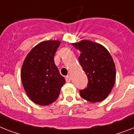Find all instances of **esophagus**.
Masks as SVG:
<instances>
[{
  "instance_id": "1",
  "label": "esophagus",
  "mask_w": 134,
  "mask_h": 134,
  "mask_svg": "<svg viewBox=\"0 0 134 134\" xmlns=\"http://www.w3.org/2000/svg\"><path fill=\"white\" fill-rule=\"evenodd\" d=\"M65 80H66V82H69L71 81V76L69 75H67V76L65 77Z\"/></svg>"
}]
</instances>
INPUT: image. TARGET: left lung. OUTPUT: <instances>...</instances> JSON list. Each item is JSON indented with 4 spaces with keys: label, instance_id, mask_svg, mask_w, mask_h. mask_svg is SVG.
<instances>
[{
    "label": "left lung",
    "instance_id": "8db88e82",
    "mask_svg": "<svg viewBox=\"0 0 134 134\" xmlns=\"http://www.w3.org/2000/svg\"><path fill=\"white\" fill-rule=\"evenodd\" d=\"M72 45L80 52L79 63L88 78L85 90H80V96L90 103L104 100L114 87L116 67L108 50L102 44L82 40Z\"/></svg>",
    "mask_w": 134,
    "mask_h": 134
}]
</instances>
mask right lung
Instances as JSON below:
<instances>
[{
  "instance_id": "add662e5",
  "label": "right lung",
  "mask_w": 134,
  "mask_h": 134,
  "mask_svg": "<svg viewBox=\"0 0 134 134\" xmlns=\"http://www.w3.org/2000/svg\"><path fill=\"white\" fill-rule=\"evenodd\" d=\"M60 41H46L31 49L22 65L21 80L28 97L39 105L46 106L58 98L65 83L54 57Z\"/></svg>"
}]
</instances>
